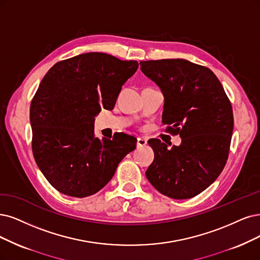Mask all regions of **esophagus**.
Masks as SVG:
<instances>
[{
  "mask_svg": "<svg viewBox=\"0 0 260 260\" xmlns=\"http://www.w3.org/2000/svg\"><path fill=\"white\" fill-rule=\"evenodd\" d=\"M147 145V139L145 138H137V147H143Z\"/></svg>",
  "mask_w": 260,
  "mask_h": 260,
  "instance_id": "1",
  "label": "esophagus"
}]
</instances>
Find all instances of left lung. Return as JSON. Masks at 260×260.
<instances>
[{
	"label": "left lung",
	"instance_id": "left-lung-1",
	"mask_svg": "<svg viewBox=\"0 0 260 260\" xmlns=\"http://www.w3.org/2000/svg\"><path fill=\"white\" fill-rule=\"evenodd\" d=\"M141 71L164 94L165 132L180 135L181 146L149 140L154 160L146 171L159 193L174 199L195 197L224 169L234 129L232 103L206 66L183 59L140 62Z\"/></svg>",
	"mask_w": 260,
	"mask_h": 260
}]
</instances>
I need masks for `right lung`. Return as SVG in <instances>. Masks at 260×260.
Instances as JSON below:
<instances>
[{
	"label": "right lung",
	"mask_w": 260,
	"mask_h": 260,
	"mask_svg": "<svg viewBox=\"0 0 260 260\" xmlns=\"http://www.w3.org/2000/svg\"><path fill=\"white\" fill-rule=\"evenodd\" d=\"M137 61L89 52L55 63L31 102L32 151L38 168L60 193L83 198L98 193L137 139L118 133L112 139L94 134V117L111 110Z\"/></svg>",
	"instance_id": "add662e5"
}]
</instances>
